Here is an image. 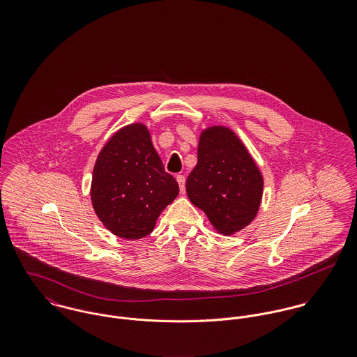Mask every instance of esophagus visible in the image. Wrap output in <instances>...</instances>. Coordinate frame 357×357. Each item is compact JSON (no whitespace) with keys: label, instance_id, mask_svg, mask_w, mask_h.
I'll return each instance as SVG.
<instances>
[{"label":"esophagus","instance_id":"esophagus-1","mask_svg":"<svg viewBox=\"0 0 357 357\" xmlns=\"http://www.w3.org/2000/svg\"><path fill=\"white\" fill-rule=\"evenodd\" d=\"M176 180H177V183H178L180 191L183 192V191H184V188H185V177H184L183 174H177V176H176Z\"/></svg>","mask_w":357,"mask_h":357}]
</instances>
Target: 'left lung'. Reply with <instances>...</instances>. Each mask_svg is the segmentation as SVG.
<instances>
[{"label":"left lung","mask_w":357,"mask_h":357,"mask_svg":"<svg viewBox=\"0 0 357 357\" xmlns=\"http://www.w3.org/2000/svg\"><path fill=\"white\" fill-rule=\"evenodd\" d=\"M187 195L222 235L248 227L257 215L262 174L241 139L225 126L204 129L198 163L187 178Z\"/></svg>","instance_id":"left-lung-1"}]
</instances>
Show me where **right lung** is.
<instances>
[{
    "instance_id": "add662e5",
    "label": "right lung",
    "mask_w": 357,
    "mask_h": 357,
    "mask_svg": "<svg viewBox=\"0 0 357 357\" xmlns=\"http://www.w3.org/2000/svg\"><path fill=\"white\" fill-rule=\"evenodd\" d=\"M177 195L178 184L165 172L146 125L123 126L109 137L91 187L95 213L107 229L123 239H142Z\"/></svg>"
}]
</instances>
